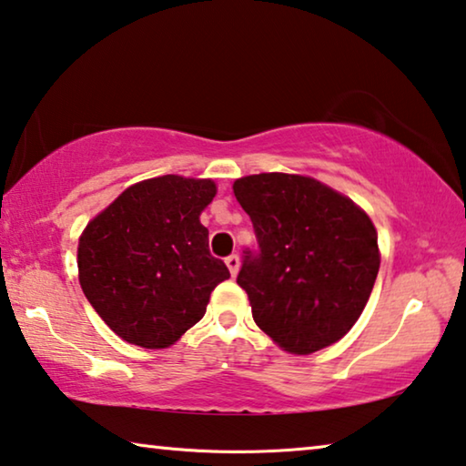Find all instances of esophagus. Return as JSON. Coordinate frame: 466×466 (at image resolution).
Masks as SVG:
<instances>
[{
	"label": "esophagus",
	"mask_w": 466,
	"mask_h": 466,
	"mask_svg": "<svg viewBox=\"0 0 466 466\" xmlns=\"http://www.w3.org/2000/svg\"><path fill=\"white\" fill-rule=\"evenodd\" d=\"M225 262H227V268H228V273H231L233 277L238 275V270H239V256H238V254H231V256H227V258H225Z\"/></svg>",
	"instance_id": "34e87169"
}]
</instances>
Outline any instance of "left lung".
<instances>
[{
    "label": "left lung",
    "instance_id": "left-lung-1",
    "mask_svg": "<svg viewBox=\"0 0 466 466\" xmlns=\"http://www.w3.org/2000/svg\"><path fill=\"white\" fill-rule=\"evenodd\" d=\"M233 193L254 225L238 283L256 325L291 354H312L346 335L379 273L370 218L317 178L262 173Z\"/></svg>",
    "mask_w": 466,
    "mask_h": 466
}]
</instances>
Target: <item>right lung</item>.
Listing matches in <instances>:
<instances>
[{"mask_svg": "<svg viewBox=\"0 0 466 466\" xmlns=\"http://www.w3.org/2000/svg\"><path fill=\"white\" fill-rule=\"evenodd\" d=\"M210 178L164 175L125 189L78 239L85 298L118 338L168 348L204 317L228 268L208 249L199 214Z\"/></svg>", "mask_w": 466, "mask_h": 466, "instance_id": "right-lung-1", "label": "right lung"}]
</instances>
